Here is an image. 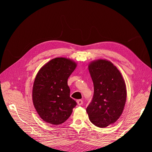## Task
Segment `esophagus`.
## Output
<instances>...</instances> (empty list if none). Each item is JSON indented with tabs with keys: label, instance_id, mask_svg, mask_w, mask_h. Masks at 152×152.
<instances>
[{
	"label": "esophagus",
	"instance_id": "esophagus-1",
	"mask_svg": "<svg viewBox=\"0 0 152 152\" xmlns=\"http://www.w3.org/2000/svg\"><path fill=\"white\" fill-rule=\"evenodd\" d=\"M77 103L78 105L80 106L83 104V101H82V99H78V100H77Z\"/></svg>",
	"mask_w": 152,
	"mask_h": 152
}]
</instances>
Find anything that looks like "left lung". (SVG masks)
<instances>
[{"label": "left lung", "mask_w": 152, "mask_h": 152, "mask_svg": "<svg viewBox=\"0 0 152 152\" xmlns=\"http://www.w3.org/2000/svg\"><path fill=\"white\" fill-rule=\"evenodd\" d=\"M88 69L94 95L86 112L94 125L106 127L115 122L123 112L127 98L125 81L118 68L107 59L93 61Z\"/></svg>", "instance_id": "1"}]
</instances>
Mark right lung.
Here are the masks:
<instances>
[{"label": "right lung", "mask_w": 152, "mask_h": 152, "mask_svg": "<svg viewBox=\"0 0 152 152\" xmlns=\"http://www.w3.org/2000/svg\"><path fill=\"white\" fill-rule=\"evenodd\" d=\"M76 67L77 63L70 59L56 58L38 72L34 82L32 100L44 122L59 125L71 115L77 103L70 96L68 79Z\"/></svg>", "instance_id": "add662e5"}]
</instances>
